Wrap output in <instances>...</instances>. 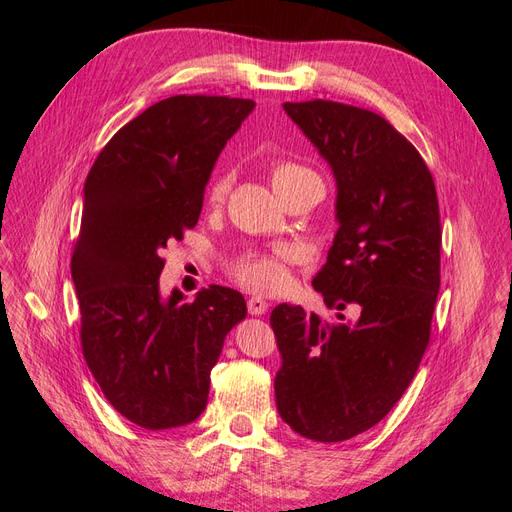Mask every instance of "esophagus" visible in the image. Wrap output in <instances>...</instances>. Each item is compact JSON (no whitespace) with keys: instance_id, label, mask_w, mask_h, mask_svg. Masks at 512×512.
I'll return each instance as SVG.
<instances>
[{"instance_id":"34e87169","label":"esophagus","mask_w":512,"mask_h":512,"mask_svg":"<svg viewBox=\"0 0 512 512\" xmlns=\"http://www.w3.org/2000/svg\"><path fill=\"white\" fill-rule=\"evenodd\" d=\"M267 309H269V303L262 297H252L250 301H247V312H250L252 316L267 314Z\"/></svg>"}]
</instances>
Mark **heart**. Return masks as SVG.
<instances>
[{
  "instance_id": "obj_1",
  "label": "heart",
  "mask_w": 512,
  "mask_h": 512,
  "mask_svg": "<svg viewBox=\"0 0 512 512\" xmlns=\"http://www.w3.org/2000/svg\"><path fill=\"white\" fill-rule=\"evenodd\" d=\"M269 181L275 194L282 198V203L290 196H297L309 190H322V181L312 168L299 162L277 160L269 166ZM228 192V179H213L207 192L209 205L218 207L224 203ZM228 273L232 280L247 290L260 294L280 292L288 284V254L282 250L275 252H245L237 256L228 265Z\"/></svg>"
}]
</instances>
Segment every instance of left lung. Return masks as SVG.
<instances>
[{
  "mask_svg": "<svg viewBox=\"0 0 512 512\" xmlns=\"http://www.w3.org/2000/svg\"><path fill=\"white\" fill-rule=\"evenodd\" d=\"M284 111L333 168L339 228L314 288L324 320L277 305L282 354L277 412L314 442H342L391 412L429 346L440 292V209L421 153L389 121L333 100L286 102Z\"/></svg>",
  "mask_w": 512,
  "mask_h": 512,
  "instance_id": "8db88e82",
  "label": "left lung"
}]
</instances>
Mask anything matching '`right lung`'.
Masks as SVG:
<instances>
[{
	"label": "right lung",
	"instance_id": "1",
	"mask_svg": "<svg viewBox=\"0 0 512 512\" xmlns=\"http://www.w3.org/2000/svg\"><path fill=\"white\" fill-rule=\"evenodd\" d=\"M254 100L173 96L104 145L85 181L72 280L85 363L104 397L138 427L188 425L207 408L211 369L243 294L211 284L192 303L160 297L164 247L203 209L205 185Z\"/></svg>",
	"mask_w": 512,
	"mask_h": 512
}]
</instances>
